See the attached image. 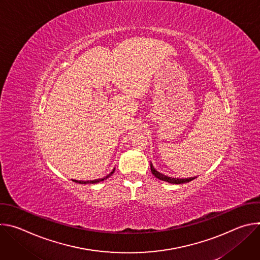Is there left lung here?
<instances>
[{"instance_id":"8db88e82","label":"left lung","mask_w":260,"mask_h":260,"mask_svg":"<svg viewBox=\"0 0 260 260\" xmlns=\"http://www.w3.org/2000/svg\"><path fill=\"white\" fill-rule=\"evenodd\" d=\"M150 169H151V172L152 174L158 178L159 180H162V181H166V182H169V183H172V184H183V183H187V182H190L192 181L193 179H196L197 177H191V178H185V179H178V178H172V177H169V176H166L159 172H157L152 162H150Z\"/></svg>"}]
</instances>
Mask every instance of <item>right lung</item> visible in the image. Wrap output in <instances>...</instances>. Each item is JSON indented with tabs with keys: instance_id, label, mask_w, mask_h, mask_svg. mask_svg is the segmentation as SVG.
<instances>
[{
	"instance_id": "obj_1",
	"label": "right lung",
	"mask_w": 260,
	"mask_h": 260,
	"mask_svg": "<svg viewBox=\"0 0 260 260\" xmlns=\"http://www.w3.org/2000/svg\"><path fill=\"white\" fill-rule=\"evenodd\" d=\"M114 171H115V169L111 172L109 175H107L106 177H104V178H102V179H96V180H90V181H77V180H73L74 182H76V183H80V184H95V183H99V182H101V181H104V180H106L107 178H109L110 176H112V174L114 173Z\"/></svg>"
}]
</instances>
